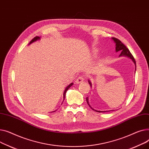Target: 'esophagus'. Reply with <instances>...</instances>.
<instances>
[{
	"mask_svg": "<svg viewBox=\"0 0 149 149\" xmlns=\"http://www.w3.org/2000/svg\"><path fill=\"white\" fill-rule=\"evenodd\" d=\"M84 81V77L83 76H79V77H78L76 79V83L80 84V83H82Z\"/></svg>",
	"mask_w": 149,
	"mask_h": 149,
	"instance_id": "esophagus-1",
	"label": "esophagus"
}]
</instances>
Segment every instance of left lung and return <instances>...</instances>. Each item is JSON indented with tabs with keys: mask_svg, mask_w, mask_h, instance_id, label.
I'll list each match as a JSON object with an SVG mask.
<instances>
[{
	"mask_svg": "<svg viewBox=\"0 0 149 149\" xmlns=\"http://www.w3.org/2000/svg\"><path fill=\"white\" fill-rule=\"evenodd\" d=\"M112 39L114 41V42H116V51L117 52H120L121 53L119 55V56H127L129 58H130L131 59H132L133 61V62L134 63L135 65H136V61H135V59H134L133 55L131 54V53L130 52L129 50L126 47V46L124 45V44H123L121 42V41L120 40H119L118 39L116 38H114V37H112ZM136 70V68H135ZM88 82L90 85V86H91V83L90 82V81H88ZM86 102L87 103H88V104L89 105V107L94 111H97L98 112H105V111H96V110H94L93 108H92L91 107V106L89 104V103H88V97H86Z\"/></svg>",
	"mask_w": 149,
	"mask_h": 149,
	"instance_id": "1",
	"label": "left lung"
}]
</instances>
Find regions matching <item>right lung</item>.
<instances>
[{
    "mask_svg": "<svg viewBox=\"0 0 149 149\" xmlns=\"http://www.w3.org/2000/svg\"><path fill=\"white\" fill-rule=\"evenodd\" d=\"M40 38V37H34L31 41H30V42H29V45H30V44H31V43H32L33 42H34V41H37V40H39ZM73 84V83H71L69 85H68L67 86V87H66V88H65V91H64V99H65V93H66V92H67V91L68 90V88H70V87L72 86V85ZM54 112H55V111H54Z\"/></svg>",
    "mask_w": 149,
    "mask_h": 149,
    "instance_id": "obj_1",
    "label": "right lung"
}]
</instances>
